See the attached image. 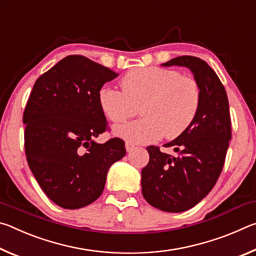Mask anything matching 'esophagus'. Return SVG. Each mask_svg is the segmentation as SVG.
<instances>
[{"label":"esophagus","instance_id":"34e87169","mask_svg":"<svg viewBox=\"0 0 256 256\" xmlns=\"http://www.w3.org/2000/svg\"><path fill=\"white\" fill-rule=\"evenodd\" d=\"M134 148H136V144H132V142H125V149H126L128 152H130V151H132Z\"/></svg>","mask_w":256,"mask_h":256}]
</instances>
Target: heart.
I'll return each instance as SVG.
<instances>
[{
	"label": "heart",
	"mask_w": 256,
	"mask_h": 256,
	"mask_svg": "<svg viewBox=\"0 0 256 256\" xmlns=\"http://www.w3.org/2000/svg\"><path fill=\"white\" fill-rule=\"evenodd\" d=\"M120 86L123 92L102 86L98 102L112 123L133 118L142 105L144 118L114 130L116 136L132 144H151L164 134L167 138L180 136L200 110L198 82L175 70L157 66L133 68L122 78Z\"/></svg>",
	"instance_id": "1"
}]
</instances>
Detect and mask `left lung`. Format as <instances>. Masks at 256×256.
I'll return each mask as SVG.
<instances>
[{
    "mask_svg": "<svg viewBox=\"0 0 256 256\" xmlns=\"http://www.w3.org/2000/svg\"><path fill=\"white\" fill-rule=\"evenodd\" d=\"M162 66L188 68L200 86L201 105L190 126L164 144L176 156L146 148L150 159L141 172L142 194L159 210L183 212L209 194L222 170L232 138L229 102L222 81L203 60L178 56Z\"/></svg>",
    "mask_w": 256,
    "mask_h": 256,
    "instance_id": "8db88e82",
    "label": "left lung"
}]
</instances>
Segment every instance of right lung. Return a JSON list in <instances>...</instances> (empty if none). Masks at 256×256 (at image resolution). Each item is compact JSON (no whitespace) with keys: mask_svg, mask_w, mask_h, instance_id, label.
Segmentation results:
<instances>
[{"mask_svg":"<svg viewBox=\"0 0 256 256\" xmlns=\"http://www.w3.org/2000/svg\"><path fill=\"white\" fill-rule=\"evenodd\" d=\"M118 73L81 55H68L34 82L24 112V150L34 178L55 204L80 209L102 196L124 141L94 140L107 120L98 92Z\"/></svg>","mask_w":256,"mask_h":256,"instance_id":"right-lung-1","label":"right lung"}]
</instances>
